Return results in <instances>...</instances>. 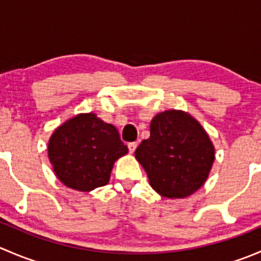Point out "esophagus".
<instances>
[{
  "label": "esophagus",
  "instance_id": "obj_1",
  "mask_svg": "<svg viewBox=\"0 0 261 261\" xmlns=\"http://www.w3.org/2000/svg\"><path fill=\"white\" fill-rule=\"evenodd\" d=\"M127 147H128V151H130L131 154H134V152H135V150H136V147H138V144H136V143H130L127 145Z\"/></svg>",
  "mask_w": 261,
  "mask_h": 261
}]
</instances>
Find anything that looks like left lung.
I'll use <instances>...</instances> for the list:
<instances>
[{
	"instance_id": "8db88e82",
	"label": "left lung",
	"mask_w": 261,
	"mask_h": 261,
	"mask_svg": "<svg viewBox=\"0 0 261 261\" xmlns=\"http://www.w3.org/2000/svg\"><path fill=\"white\" fill-rule=\"evenodd\" d=\"M135 158L156 193L165 198H186L208 178L215 146L193 116L167 110L150 121V138L141 141Z\"/></svg>"
}]
</instances>
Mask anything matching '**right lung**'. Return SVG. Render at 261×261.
<instances>
[{"instance_id":"obj_1","label":"right lung","mask_w":261,"mask_h":261,"mask_svg":"<svg viewBox=\"0 0 261 261\" xmlns=\"http://www.w3.org/2000/svg\"><path fill=\"white\" fill-rule=\"evenodd\" d=\"M127 152L117 128L93 112L78 114L63 122L48 143V156L57 178L80 192L106 186L115 162Z\"/></svg>"}]
</instances>
